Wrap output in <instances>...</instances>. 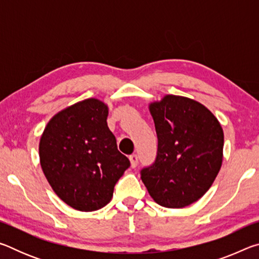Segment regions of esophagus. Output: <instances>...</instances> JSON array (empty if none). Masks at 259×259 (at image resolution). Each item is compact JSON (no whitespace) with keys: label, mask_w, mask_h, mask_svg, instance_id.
Instances as JSON below:
<instances>
[{"label":"esophagus","mask_w":259,"mask_h":259,"mask_svg":"<svg viewBox=\"0 0 259 259\" xmlns=\"http://www.w3.org/2000/svg\"><path fill=\"white\" fill-rule=\"evenodd\" d=\"M129 160H130V163H131V166L133 168H136L138 164V155L137 154H131L129 156Z\"/></svg>","instance_id":"1"}]
</instances>
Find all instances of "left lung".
Returning a JSON list of instances; mask_svg holds the SVG:
<instances>
[{
    "label": "left lung",
    "instance_id": "1",
    "mask_svg": "<svg viewBox=\"0 0 259 259\" xmlns=\"http://www.w3.org/2000/svg\"><path fill=\"white\" fill-rule=\"evenodd\" d=\"M150 112L157 154L140 178L157 204L187 207L202 198L221 170L223 128L207 107L182 96H164L150 104Z\"/></svg>",
    "mask_w": 259,
    "mask_h": 259
}]
</instances>
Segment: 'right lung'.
Listing matches in <instances>:
<instances>
[{
  "label": "right lung",
  "instance_id": "obj_1",
  "mask_svg": "<svg viewBox=\"0 0 259 259\" xmlns=\"http://www.w3.org/2000/svg\"><path fill=\"white\" fill-rule=\"evenodd\" d=\"M108 107L89 98L57 113L41 136L43 174L59 198L80 211L112 200L114 186L130 166L107 126Z\"/></svg>",
  "mask_w": 259,
  "mask_h": 259
}]
</instances>
